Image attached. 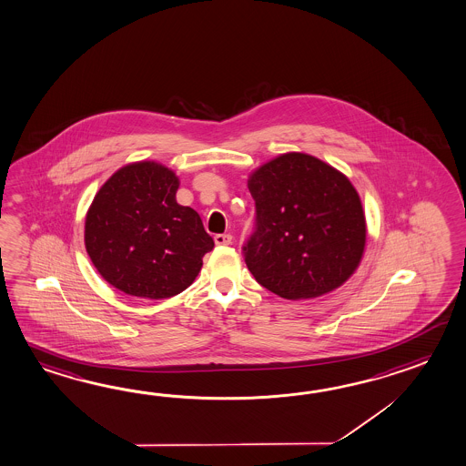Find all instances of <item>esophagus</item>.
I'll return each instance as SVG.
<instances>
[{"instance_id": "1", "label": "esophagus", "mask_w": 466, "mask_h": 466, "mask_svg": "<svg viewBox=\"0 0 466 466\" xmlns=\"http://www.w3.org/2000/svg\"><path fill=\"white\" fill-rule=\"evenodd\" d=\"M214 240H216L218 246H228V244H232V236L230 234H218Z\"/></svg>"}]
</instances>
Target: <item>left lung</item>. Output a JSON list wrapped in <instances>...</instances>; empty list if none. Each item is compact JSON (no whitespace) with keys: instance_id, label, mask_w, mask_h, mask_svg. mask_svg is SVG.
Masks as SVG:
<instances>
[{"instance_id":"1","label":"left lung","mask_w":466,"mask_h":466,"mask_svg":"<svg viewBox=\"0 0 466 466\" xmlns=\"http://www.w3.org/2000/svg\"><path fill=\"white\" fill-rule=\"evenodd\" d=\"M256 228L242 252L260 286L284 299L339 288L361 262L366 220L350 178L316 157L290 152L248 177Z\"/></svg>"}]
</instances>
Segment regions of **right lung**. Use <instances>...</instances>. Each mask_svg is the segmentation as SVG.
<instances>
[{
	"mask_svg": "<svg viewBox=\"0 0 466 466\" xmlns=\"http://www.w3.org/2000/svg\"><path fill=\"white\" fill-rule=\"evenodd\" d=\"M177 188L166 166L137 162L116 170L86 212V252L100 276L128 296L180 294L214 248L196 210L177 204Z\"/></svg>",
	"mask_w": 466,
	"mask_h": 466,
	"instance_id": "1",
	"label": "right lung"
}]
</instances>
